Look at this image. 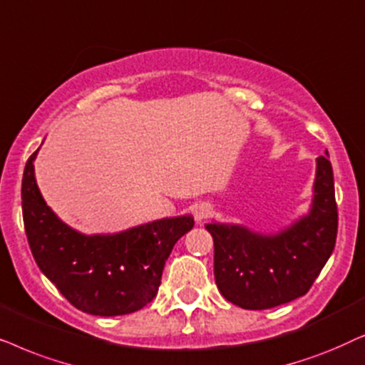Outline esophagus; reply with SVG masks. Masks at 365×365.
I'll return each instance as SVG.
<instances>
[{
    "instance_id": "34e87169",
    "label": "esophagus",
    "mask_w": 365,
    "mask_h": 365,
    "mask_svg": "<svg viewBox=\"0 0 365 365\" xmlns=\"http://www.w3.org/2000/svg\"><path fill=\"white\" fill-rule=\"evenodd\" d=\"M210 213H212V208H210V205H207V203H198V205L195 207V210H193V215H195L197 223H202L207 217H210Z\"/></svg>"
}]
</instances>
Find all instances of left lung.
Returning <instances> with one entry per match:
<instances>
[{
  "mask_svg": "<svg viewBox=\"0 0 365 365\" xmlns=\"http://www.w3.org/2000/svg\"><path fill=\"white\" fill-rule=\"evenodd\" d=\"M309 212L279 228L259 232L233 222L212 220L213 272L228 302L264 310L292 302L312 287L332 255L337 237L334 173L329 153L315 160Z\"/></svg>",
  "mask_w": 365,
  "mask_h": 365,
  "instance_id": "1",
  "label": "left lung"
}]
</instances>
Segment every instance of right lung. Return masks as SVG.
<instances>
[{"instance_id":"obj_1","label":"right lung","mask_w":365,"mask_h":365,"mask_svg":"<svg viewBox=\"0 0 365 365\" xmlns=\"http://www.w3.org/2000/svg\"><path fill=\"white\" fill-rule=\"evenodd\" d=\"M38 150L21 183L23 220L38 267L68 302L86 314L115 317L137 312L158 292L165 262L192 215L165 217L115 233H83L61 220L35 178Z\"/></svg>"}]
</instances>
